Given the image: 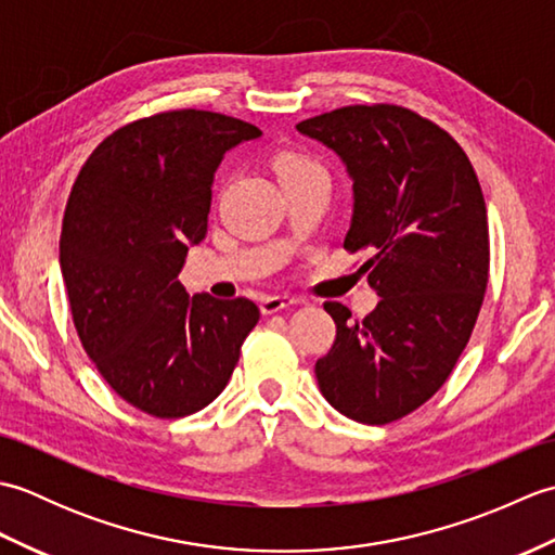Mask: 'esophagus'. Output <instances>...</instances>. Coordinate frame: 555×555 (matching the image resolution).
Here are the masks:
<instances>
[{
  "label": "esophagus",
  "mask_w": 555,
  "mask_h": 555,
  "mask_svg": "<svg viewBox=\"0 0 555 555\" xmlns=\"http://www.w3.org/2000/svg\"><path fill=\"white\" fill-rule=\"evenodd\" d=\"M298 302H300L298 298H288V296H267L259 300V310H262V314H274L286 308H293V305Z\"/></svg>",
  "instance_id": "esophagus-1"
}]
</instances>
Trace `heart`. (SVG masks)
<instances>
[{
    "label": "heart",
    "mask_w": 555,
    "mask_h": 555,
    "mask_svg": "<svg viewBox=\"0 0 555 555\" xmlns=\"http://www.w3.org/2000/svg\"><path fill=\"white\" fill-rule=\"evenodd\" d=\"M274 169L284 185L308 181V179H326L328 181L324 164L308 157V155H302V152H281V155H276V159H274Z\"/></svg>",
    "instance_id": "b5f03b06"
}]
</instances>
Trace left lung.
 Listing matches in <instances>:
<instances>
[{"instance_id": "8db88e82", "label": "left lung", "mask_w": 555, "mask_h": 555, "mask_svg": "<svg viewBox=\"0 0 555 555\" xmlns=\"http://www.w3.org/2000/svg\"><path fill=\"white\" fill-rule=\"evenodd\" d=\"M346 164L352 219L344 247L382 300L362 322L324 302L336 340L314 374L340 415L388 424L439 391L465 350L489 281L487 205L443 128L396 104H356L300 121Z\"/></svg>"}]
</instances>
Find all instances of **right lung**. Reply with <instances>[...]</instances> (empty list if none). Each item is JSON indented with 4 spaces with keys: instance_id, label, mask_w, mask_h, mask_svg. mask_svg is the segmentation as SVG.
Masks as SVG:
<instances>
[{
    "instance_id": "right-lung-1",
    "label": "right lung",
    "mask_w": 555,
    "mask_h": 555,
    "mask_svg": "<svg viewBox=\"0 0 555 555\" xmlns=\"http://www.w3.org/2000/svg\"><path fill=\"white\" fill-rule=\"evenodd\" d=\"M259 135L217 112L147 116L104 138L68 195L59 262L78 338L104 382L152 417L209 405L259 320L253 300L191 298L179 281L207 235L223 155Z\"/></svg>"
}]
</instances>
